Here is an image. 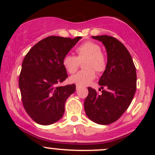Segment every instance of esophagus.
<instances>
[{
    "label": "esophagus",
    "mask_w": 155,
    "mask_h": 155,
    "mask_svg": "<svg viewBox=\"0 0 155 155\" xmlns=\"http://www.w3.org/2000/svg\"><path fill=\"white\" fill-rule=\"evenodd\" d=\"M79 86H76V90H77V91H78V90H79Z\"/></svg>",
    "instance_id": "esophagus-1"
}]
</instances>
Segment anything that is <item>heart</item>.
Masks as SVG:
<instances>
[{
    "label": "heart",
    "mask_w": 155,
    "mask_h": 155,
    "mask_svg": "<svg viewBox=\"0 0 155 155\" xmlns=\"http://www.w3.org/2000/svg\"><path fill=\"white\" fill-rule=\"evenodd\" d=\"M99 45L92 41H87L76 48L77 57L67 54L62 58V65L70 73L74 74L79 66V62L84 60V68L86 69L80 71L69 79L70 82L77 86L84 87L90 84L96 77V72L101 73L107 67V59L101 53Z\"/></svg>",
    "instance_id": "1"
}]
</instances>
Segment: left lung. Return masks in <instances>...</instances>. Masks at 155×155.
<instances>
[{
	"instance_id": "obj_1",
	"label": "left lung",
	"mask_w": 155,
	"mask_h": 155,
	"mask_svg": "<svg viewBox=\"0 0 155 155\" xmlns=\"http://www.w3.org/2000/svg\"><path fill=\"white\" fill-rule=\"evenodd\" d=\"M92 37L106 48L107 62L98 81L101 94L87 87L84 111L93 122L107 125L120 118L132 102L137 86L136 69L130 52L119 40L108 35Z\"/></svg>"
}]
</instances>
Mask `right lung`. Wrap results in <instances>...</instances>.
Instances as JSON below:
<instances>
[{
    "label": "right lung",
    "mask_w": 155,
    "mask_h": 155,
    "mask_svg": "<svg viewBox=\"0 0 155 155\" xmlns=\"http://www.w3.org/2000/svg\"><path fill=\"white\" fill-rule=\"evenodd\" d=\"M80 39L48 37L34 45L23 59L19 76L22 101L39 124H52L63 116L64 104L76 84L59 86L68 78L62 61Z\"/></svg>",
    "instance_id": "obj_1"
}]
</instances>
